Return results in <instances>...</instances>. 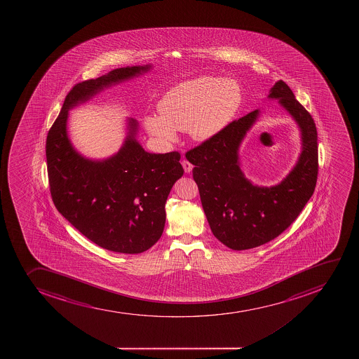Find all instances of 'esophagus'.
<instances>
[{
	"label": "esophagus",
	"instance_id": "34e87169",
	"mask_svg": "<svg viewBox=\"0 0 359 359\" xmlns=\"http://www.w3.org/2000/svg\"><path fill=\"white\" fill-rule=\"evenodd\" d=\"M182 167H184V170H185L186 173H191L193 170V165L191 163H189L187 160H182Z\"/></svg>",
	"mask_w": 359,
	"mask_h": 359
}]
</instances>
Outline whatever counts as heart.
<instances>
[{
  "mask_svg": "<svg viewBox=\"0 0 359 359\" xmlns=\"http://www.w3.org/2000/svg\"><path fill=\"white\" fill-rule=\"evenodd\" d=\"M243 103L238 81L203 76L168 90L159 114L144 117L146 131L165 142H177V131H189L196 142H210L236 117Z\"/></svg>",
  "mask_w": 359,
  "mask_h": 359,
  "instance_id": "heart-1",
  "label": "heart"
}]
</instances>
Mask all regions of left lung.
<instances>
[{"mask_svg":"<svg viewBox=\"0 0 359 359\" xmlns=\"http://www.w3.org/2000/svg\"><path fill=\"white\" fill-rule=\"evenodd\" d=\"M266 98L277 100L290 114L301 137L297 161L278 184L255 185L242 170L240 147L262 116L259 109L186 153L194 165L193 179L212 233L233 250L255 248L277 238L302 212L316 187L318 153L313 118L283 81L273 84Z\"/></svg>","mask_w":359,"mask_h":359,"instance_id":"obj_1","label":"left lung"}]
</instances>
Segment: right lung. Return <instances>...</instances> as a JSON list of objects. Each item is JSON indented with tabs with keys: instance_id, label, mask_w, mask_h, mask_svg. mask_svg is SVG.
Listing matches in <instances>:
<instances>
[{
	"instance_id": "1",
	"label": "right lung",
	"mask_w": 359,
	"mask_h": 359,
	"mask_svg": "<svg viewBox=\"0 0 359 359\" xmlns=\"http://www.w3.org/2000/svg\"><path fill=\"white\" fill-rule=\"evenodd\" d=\"M152 68L114 69L74 86L46 137L50 192L57 210L90 241L111 252L139 254L159 240L167 196L184 174L180 154L145 151L137 140L138 121L128 118L118 152L91 159L79 152L69 137V112Z\"/></svg>"
}]
</instances>
